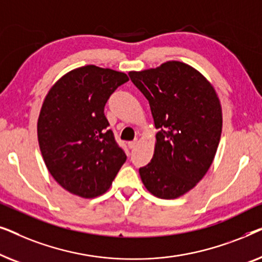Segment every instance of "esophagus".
Wrapping results in <instances>:
<instances>
[{"mask_svg": "<svg viewBox=\"0 0 262 262\" xmlns=\"http://www.w3.org/2000/svg\"><path fill=\"white\" fill-rule=\"evenodd\" d=\"M137 144H138V139H135V141H131V142H128V146H130L131 149L136 148V146H137Z\"/></svg>", "mask_w": 262, "mask_h": 262, "instance_id": "esophagus-1", "label": "esophagus"}]
</instances>
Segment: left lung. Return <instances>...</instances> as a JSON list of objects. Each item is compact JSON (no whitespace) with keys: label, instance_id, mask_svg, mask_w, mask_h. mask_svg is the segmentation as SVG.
<instances>
[{"label":"left lung","instance_id":"1","mask_svg":"<svg viewBox=\"0 0 262 262\" xmlns=\"http://www.w3.org/2000/svg\"><path fill=\"white\" fill-rule=\"evenodd\" d=\"M128 76L149 101L160 130L152 159L139 175L157 198H179L212 164L223 123L220 99L198 70L177 60Z\"/></svg>","mask_w":262,"mask_h":262}]
</instances>
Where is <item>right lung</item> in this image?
<instances>
[{"label": "right lung", "instance_id": "right-lung-1", "mask_svg": "<svg viewBox=\"0 0 262 262\" xmlns=\"http://www.w3.org/2000/svg\"><path fill=\"white\" fill-rule=\"evenodd\" d=\"M126 74L95 66L69 71L53 84L38 119V141L53 179L82 198L105 193L126 161L103 110Z\"/></svg>", "mask_w": 262, "mask_h": 262}]
</instances>
